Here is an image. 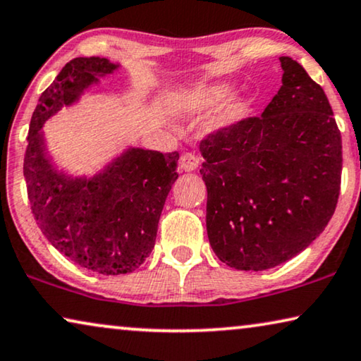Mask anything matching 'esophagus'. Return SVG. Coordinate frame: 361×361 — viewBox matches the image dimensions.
<instances>
[{"instance_id": "obj_1", "label": "esophagus", "mask_w": 361, "mask_h": 361, "mask_svg": "<svg viewBox=\"0 0 361 361\" xmlns=\"http://www.w3.org/2000/svg\"><path fill=\"white\" fill-rule=\"evenodd\" d=\"M198 164H200V158L195 153H192V151H187V153L180 156V168L187 172L195 171Z\"/></svg>"}]
</instances>
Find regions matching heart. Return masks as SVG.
Wrapping results in <instances>:
<instances>
[{
	"label": "heart",
	"mask_w": 361,
	"mask_h": 361,
	"mask_svg": "<svg viewBox=\"0 0 361 361\" xmlns=\"http://www.w3.org/2000/svg\"><path fill=\"white\" fill-rule=\"evenodd\" d=\"M229 86L226 85H219V86H213V87H200V90L192 91L190 94H187V97L184 99V107L189 109V111H205V109H212L215 107L216 104H219L223 99H226L229 94ZM239 114V106H229L228 111L224 112L223 120H233L236 118Z\"/></svg>",
	"instance_id": "heart-1"
}]
</instances>
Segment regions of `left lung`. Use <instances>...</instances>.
Masks as SVG:
<instances>
[{"label":"left lung","instance_id":"1","mask_svg":"<svg viewBox=\"0 0 361 361\" xmlns=\"http://www.w3.org/2000/svg\"><path fill=\"white\" fill-rule=\"evenodd\" d=\"M281 87L260 117L200 142L207 233L218 259L267 270L306 249L336 212L342 138L322 87L280 56Z\"/></svg>","mask_w":361,"mask_h":361}]
</instances>
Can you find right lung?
<instances>
[{
  "label": "right lung",
  "instance_id": "1",
  "mask_svg": "<svg viewBox=\"0 0 361 361\" xmlns=\"http://www.w3.org/2000/svg\"><path fill=\"white\" fill-rule=\"evenodd\" d=\"M116 68L99 56L68 61L40 94L24 154L30 210L40 231L73 262L102 275L133 271L151 254L166 197L179 177V153L132 148L92 179H70L45 158L40 128Z\"/></svg>",
  "mask_w": 361,
  "mask_h": 361
}]
</instances>
